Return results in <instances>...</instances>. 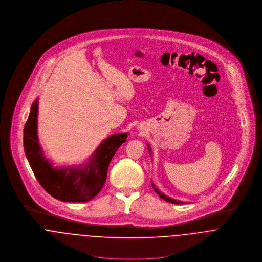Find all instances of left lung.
<instances>
[{"instance_id": "obj_1", "label": "left lung", "mask_w": 262, "mask_h": 262, "mask_svg": "<svg viewBox=\"0 0 262 262\" xmlns=\"http://www.w3.org/2000/svg\"><path fill=\"white\" fill-rule=\"evenodd\" d=\"M148 150L150 151V148H149V145H148ZM151 186H152V188H154V190H155V192L163 199V200H165V201H167V202H169V203L172 204H184L182 201H178V200H174V199H172V198H170V197H168V196H166L165 194H163L162 192H160L159 191V189L152 184V182H151Z\"/></svg>"}]
</instances>
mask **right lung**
<instances>
[{
    "mask_svg": "<svg viewBox=\"0 0 262 262\" xmlns=\"http://www.w3.org/2000/svg\"><path fill=\"white\" fill-rule=\"evenodd\" d=\"M38 99L30 111L24 127V150L30 167L48 194L63 202H88L102 189L110 163L117 148L126 142L127 133H118L104 140L86 165L53 168L45 158L37 135Z\"/></svg>",
    "mask_w": 262,
    "mask_h": 262,
    "instance_id": "add662e5",
    "label": "right lung"
}]
</instances>
